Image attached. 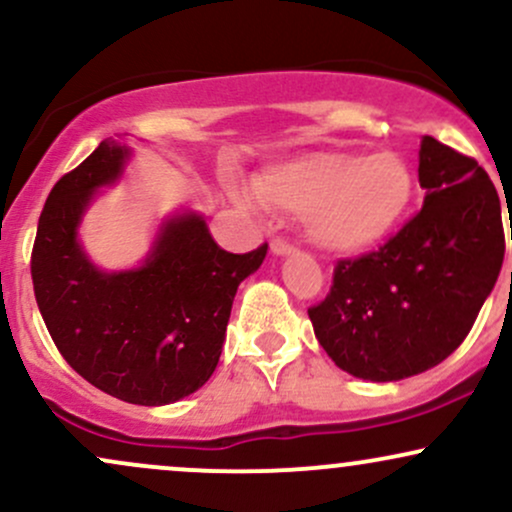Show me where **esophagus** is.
Returning <instances> with one entry per match:
<instances>
[{
	"mask_svg": "<svg viewBox=\"0 0 512 512\" xmlns=\"http://www.w3.org/2000/svg\"><path fill=\"white\" fill-rule=\"evenodd\" d=\"M272 252H274V255L281 257V255H291V252H296V248H293L289 240L274 238V240H272Z\"/></svg>",
	"mask_w": 512,
	"mask_h": 512,
	"instance_id": "1",
	"label": "esophagus"
}]
</instances>
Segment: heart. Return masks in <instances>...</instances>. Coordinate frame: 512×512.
<instances>
[{
    "mask_svg": "<svg viewBox=\"0 0 512 512\" xmlns=\"http://www.w3.org/2000/svg\"><path fill=\"white\" fill-rule=\"evenodd\" d=\"M255 195L264 207L305 216L322 248L361 252L402 221L414 178L395 151H315L269 166L255 178Z\"/></svg>",
    "mask_w": 512,
    "mask_h": 512,
    "instance_id": "obj_1",
    "label": "heart"
}]
</instances>
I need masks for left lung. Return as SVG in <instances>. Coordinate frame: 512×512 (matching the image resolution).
<instances>
[{
    "instance_id": "left-lung-1",
    "label": "left lung",
    "mask_w": 512,
    "mask_h": 512,
    "mask_svg": "<svg viewBox=\"0 0 512 512\" xmlns=\"http://www.w3.org/2000/svg\"><path fill=\"white\" fill-rule=\"evenodd\" d=\"M419 182L421 211L378 250L334 264L330 293L308 308L327 356L373 383L445 361L472 330L503 264L501 199L472 156L424 137Z\"/></svg>"
}]
</instances>
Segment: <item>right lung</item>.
<instances>
[{
  "label": "right lung",
  "instance_id": "add662e5",
  "mask_svg": "<svg viewBox=\"0 0 512 512\" xmlns=\"http://www.w3.org/2000/svg\"><path fill=\"white\" fill-rule=\"evenodd\" d=\"M129 151L101 142L55 182L31 252L35 301L52 342L81 378L122 402L161 407L199 390L219 363L233 296L267 243L221 250L197 214L168 221L144 267L98 272L76 226L98 187L117 180Z\"/></svg>",
  "mask_w": 512,
  "mask_h": 512
}]
</instances>
